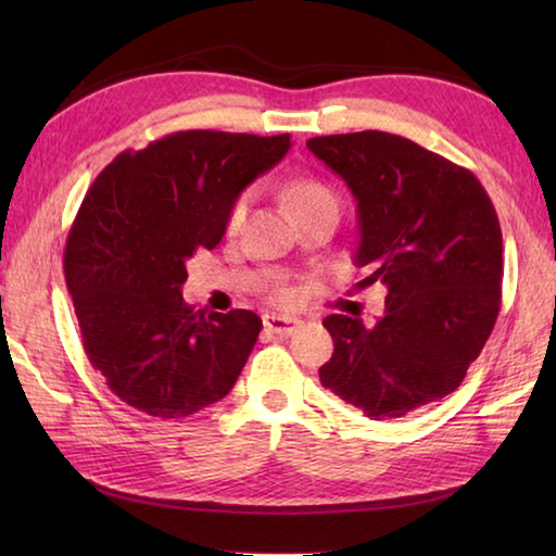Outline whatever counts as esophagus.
Masks as SVG:
<instances>
[{
  "label": "esophagus",
  "mask_w": 556,
  "mask_h": 556,
  "mask_svg": "<svg viewBox=\"0 0 556 556\" xmlns=\"http://www.w3.org/2000/svg\"><path fill=\"white\" fill-rule=\"evenodd\" d=\"M265 328L269 333H277V336H291L296 333L301 328L299 318H291V316H279V314H265Z\"/></svg>",
  "instance_id": "obj_1"
}]
</instances>
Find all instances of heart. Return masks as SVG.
<instances>
[{
  "label": "heart",
  "instance_id": "1",
  "mask_svg": "<svg viewBox=\"0 0 556 556\" xmlns=\"http://www.w3.org/2000/svg\"><path fill=\"white\" fill-rule=\"evenodd\" d=\"M285 199H287L289 211L294 213V218H299V215L312 213V211H318V208H338V205H341L333 188L328 186L326 181H321V178H316V176L291 178V181L285 188ZM244 211H248V199L240 195V199L230 205L228 218H225V228H228V230L240 228V223L244 218ZM271 296H275L277 301H289L291 296H294V291H291L285 285H279V287L271 289Z\"/></svg>",
  "mask_w": 556,
  "mask_h": 556
}]
</instances>
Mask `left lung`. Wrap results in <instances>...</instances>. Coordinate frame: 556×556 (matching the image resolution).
Returning a JSON list of instances; mask_svg holds the SVG:
<instances>
[{
    "mask_svg": "<svg viewBox=\"0 0 556 556\" xmlns=\"http://www.w3.org/2000/svg\"><path fill=\"white\" fill-rule=\"evenodd\" d=\"M357 201L355 265L384 285L375 326L331 314L318 378L365 417L394 419L454 392L501 314L503 232L473 172L390 131L308 139Z\"/></svg>",
    "mask_w": 556,
    "mask_h": 556,
    "instance_id": "8db88e82",
    "label": "left lung"
}]
</instances>
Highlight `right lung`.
I'll list each match as a JSON object with an SVG mask.
<instances>
[{
	"mask_svg": "<svg viewBox=\"0 0 556 556\" xmlns=\"http://www.w3.org/2000/svg\"><path fill=\"white\" fill-rule=\"evenodd\" d=\"M291 137L188 129L117 154L88 188L63 252L83 348L129 407L178 419L223 400L257 343V314L186 304V262L213 250L240 191Z\"/></svg>",
	"mask_w": 556,
	"mask_h": 556,
	"instance_id": "right-lung-1",
	"label": "right lung"
}]
</instances>
